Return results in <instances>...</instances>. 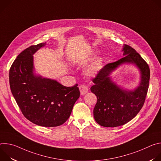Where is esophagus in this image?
Returning <instances> with one entry per match:
<instances>
[{"label":"esophagus","mask_w":161,"mask_h":161,"mask_svg":"<svg viewBox=\"0 0 161 161\" xmlns=\"http://www.w3.org/2000/svg\"><path fill=\"white\" fill-rule=\"evenodd\" d=\"M79 88H80V93H81V95L83 96L85 95V94L87 93L88 92V86L85 85H80L79 86Z\"/></svg>","instance_id":"obj_1"}]
</instances>
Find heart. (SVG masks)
<instances>
[{
	"label": "heart",
	"instance_id": "b5f03b06",
	"mask_svg": "<svg viewBox=\"0 0 161 161\" xmlns=\"http://www.w3.org/2000/svg\"><path fill=\"white\" fill-rule=\"evenodd\" d=\"M99 66V60H97L93 65H92L90 68H88L86 71V73L88 76H94L97 73V69Z\"/></svg>",
	"mask_w": 161,
	"mask_h": 161
}]
</instances>
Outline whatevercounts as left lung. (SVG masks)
Returning a JSON list of instances; mask_svg holds the SVG:
<instances>
[{
    "mask_svg": "<svg viewBox=\"0 0 161 161\" xmlns=\"http://www.w3.org/2000/svg\"><path fill=\"white\" fill-rule=\"evenodd\" d=\"M123 58L106 64L99 71L92 81L90 90L97 98L94 109L96 122L105 127L125 124L134 118L142 108L149 86L150 68L140 55L127 44H124ZM125 63L135 64L141 73L140 85L134 91L123 90L113 82L109 75Z\"/></svg>",
    "mask_w": 161,
    "mask_h": 161,
    "instance_id": "8db88e82",
    "label": "left lung"
}]
</instances>
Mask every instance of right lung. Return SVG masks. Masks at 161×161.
I'll list each match as a JSON object with an SVG mask.
<instances>
[{"instance_id": "obj_1", "label": "right lung", "mask_w": 161, "mask_h": 161, "mask_svg": "<svg viewBox=\"0 0 161 161\" xmlns=\"http://www.w3.org/2000/svg\"><path fill=\"white\" fill-rule=\"evenodd\" d=\"M45 44L31 46L18 55L10 68L9 84L27 119L37 125L57 127L70 117L80 92L78 84L67 87L34 74L33 55Z\"/></svg>"}]
</instances>
